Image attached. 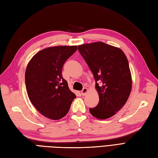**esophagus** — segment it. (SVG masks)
<instances>
[{
	"label": "esophagus",
	"mask_w": 158,
	"mask_h": 158,
	"mask_svg": "<svg viewBox=\"0 0 158 158\" xmlns=\"http://www.w3.org/2000/svg\"><path fill=\"white\" fill-rule=\"evenodd\" d=\"M87 92H88V89H87L86 88H83V89L81 90V94H82L83 96H84V95L86 94Z\"/></svg>",
	"instance_id": "esophagus-1"
}]
</instances>
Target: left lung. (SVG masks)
Returning <instances> with one entry per match:
<instances>
[{
  "label": "left lung",
  "mask_w": 158,
  "mask_h": 158,
  "mask_svg": "<svg viewBox=\"0 0 158 158\" xmlns=\"http://www.w3.org/2000/svg\"><path fill=\"white\" fill-rule=\"evenodd\" d=\"M78 50L93 73L99 95L98 105L89 108V112L100 119L109 118L125 105L132 89L125 53L102 42L79 45Z\"/></svg>",
  "instance_id": "left-lung-1"
}]
</instances>
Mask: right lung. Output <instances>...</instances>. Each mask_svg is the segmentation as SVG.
Segmentation results:
<instances>
[{
	"label": "right lung",
	"instance_id": "right-lung-1",
	"mask_svg": "<svg viewBox=\"0 0 158 158\" xmlns=\"http://www.w3.org/2000/svg\"><path fill=\"white\" fill-rule=\"evenodd\" d=\"M77 49V46L44 49L33 56L26 68L28 96L38 111L48 118L57 120L64 117L76 98L62 77V70Z\"/></svg>",
	"mask_w": 158,
	"mask_h": 158
}]
</instances>
